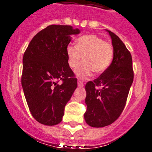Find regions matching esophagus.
Segmentation results:
<instances>
[{
  "instance_id": "34e87169",
  "label": "esophagus",
  "mask_w": 152,
  "mask_h": 152,
  "mask_svg": "<svg viewBox=\"0 0 152 152\" xmlns=\"http://www.w3.org/2000/svg\"><path fill=\"white\" fill-rule=\"evenodd\" d=\"M77 85H78V86H79V87H83L84 86V84L83 83V82L81 80H78L77 81Z\"/></svg>"
}]
</instances>
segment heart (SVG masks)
<instances>
[{"label": "heart", "mask_w": 152, "mask_h": 152, "mask_svg": "<svg viewBox=\"0 0 152 152\" xmlns=\"http://www.w3.org/2000/svg\"><path fill=\"white\" fill-rule=\"evenodd\" d=\"M68 64L74 69L83 57L84 62L75 70V75L80 79H86L93 71L99 74L110 66L113 57V48L109 42L94 34L83 36L76 41V45H68L66 50Z\"/></svg>", "instance_id": "b5f03b06"}]
</instances>
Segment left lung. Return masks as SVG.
Wrapping results in <instances>:
<instances>
[{"mask_svg": "<svg viewBox=\"0 0 152 152\" xmlns=\"http://www.w3.org/2000/svg\"><path fill=\"white\" fill-rule=\"evenodd\" d=\"M105 31L112 40V63L97 79L86 85L87 110L84 118L89 126L97 128L108 126L119 117L134 77L129 51L118 36L108 30Z\"/></svg>", "mask_w": 152, "mask_h": 152, "instance_id": "obj_1", "label": "left lung"}]
</instances>
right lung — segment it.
<instances>
[{
    "label": "right lung",
    "mask_w": 152,
    "mask_h": 152,
    "mask_svg": "<svg viewBox=\"0 0 152 152\" xmlns=\"http://www.w3.org/2000/svg\"><path fill=\"white\" fill-rule=\"evenodd\" d=\"M80 33L70 26L51 25L34 36L24 53L23 92L31 115L44 125L62 121L65 105L77 87L66 50L71 36Z\"/></svg>",
    "instance_id": "add662e5"
}]
</instances>
